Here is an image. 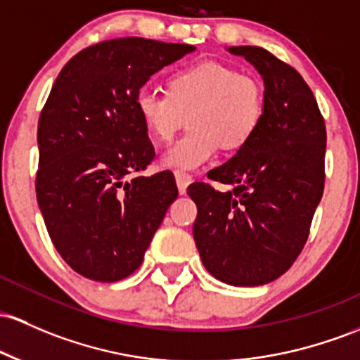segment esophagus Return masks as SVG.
Instances as JSON below:
<instances>
[{"label":"esophagus","instance_id":"34e87169","mask_svg":"<svg viewBox=\"0 0 360 360\" xmlns=\"http://www.w3.org/2000/svg\"><path fill=\"white\" fill-rule=\"evenodd\" d=\"M174 176H176L177 189H179L181 195H184V193H186L188 186H189V184H191L193 177L189 176L188 172H184V171H176V172H174Z\"/></svg>","mask_w":360,"mask_h":360}]
</instances>
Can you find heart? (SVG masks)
Here are the masks:
<instances>
[{
	"label": "heart",
	"instance_id": "b5f03b06",
	"mask_svg": "<svg viewBox=\"0 0 360 360\" xmlns=\"http://www.w3.org/2000/svg\"><path fill=\"white\" fill-rule=\"evenodd\" d=\"M264 86L258 78L217 61L181 68L169 77L167 92L143 89L136 110L155 140L169 141L189 129L162 157L167 167L196 169L219 148L238 152L256 135L264 114Z\"/></svg>",
	"mask_w": 360,
	"mask_h": 360
}]
</instances>
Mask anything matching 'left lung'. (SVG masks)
Instances as JSON below:
<instances>
[{
  "label": "left lung",
  "mask_w": 360,
  "mask_h": 360,
  "mask_svg": "<svg viewBox=\"0 0 360 360\" xmlns=\"http://www.w3.org/2000/svg\"><path fill=\"white\" fill-rule=\"evenodd\" d=\"M264 82L256 135L207 174L229 184L193 183L198 215L193 238L205 268L220 282L256 287L285 274L301 255L325 188L326 128L301 75L263 47L232 46Z\"/></svg>",
  "instance_id": "8db88e82"
}]
</instances>
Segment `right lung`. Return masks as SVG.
Wrapping results in <instances>:
<instances>
[{
  "instance_id": "add662e5",
  "label": "right lung",
  "mask_w": 360,
  "mask_h": 360,
  "mask_svg": "<svg viewBox=\"0 0 360 360\" xmlns=\"http://www.w3.org/2000/svg\"><path fill=\"white\" fill-rule=\"evenodd\" d=\"M193 51L143 37L98 42L71 58L51 89L39 117L35 193L54 248L85 278L131 275L177 198L171 171L136 174L155 157L136 96Z\"/></svg>"
}]
</instances>
